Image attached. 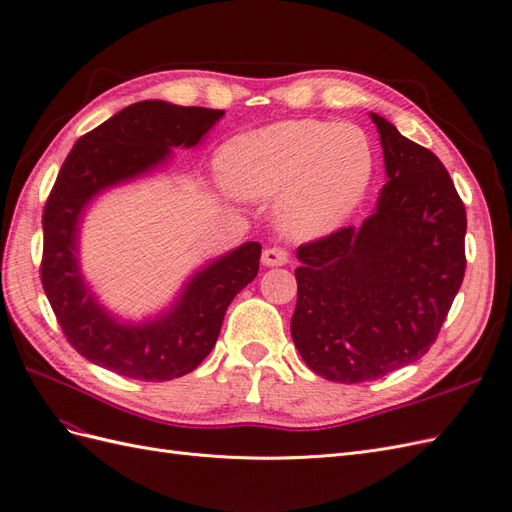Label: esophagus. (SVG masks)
<instances>
[{
	"mask_svg": "<svg viewBox=\"0 0 512 512\" xmlns=\"http://www.w3.org/2000/svg\"><path fill=\"white\" fill-rule=\"evenodd\" d=\"M288 262V254L282 250V247H267L262 252V265L265 267H282Z\"/></svg>",
	"mask_w": 512,
	"mask_h": 512,
	"instance_id": "esophagus-1",
	"label": "esophagus"
}]
</instances>
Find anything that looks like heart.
Listing matches in <instances>:
<instances>
[{
	"label": "heart",
	"instance_id": "heart-1",
	"mask_svg": "<svg viewBox=\"0 0 512 512\" xmlns=\"http://www.w3.org/2000/svg\"><path fill=\"white\" fill-rule=\"evenodd\" d=\"M222 188L241 200H275V224L292 241L331 235L365 198L376 168L369 136L352 123L280 121L228 141L215 158Z\"/></svg>",
	"mask_w": 512,
	"mask_h": 512
}]
</instances>
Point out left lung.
Returning <instances> with one entry per match:
<instances>
[{
	"mask_svg": "<svg viewBox=\"0 0 512 512\" xmlns=\"http://www.w3.org/2000/svg\"><path fill=\"white\" fill-rule=\"evenodd\" d=\"M386 183L374 213L297 258L292 342L318 376L356 384L410 365L436 342L466 273V207L444 164L369 113Z\"/></svg>",
	"mask_w": 512,
	"mask_h": 512,
	"instance_id": "8db88e82",
	"label": "left lung"
}]
</instances>
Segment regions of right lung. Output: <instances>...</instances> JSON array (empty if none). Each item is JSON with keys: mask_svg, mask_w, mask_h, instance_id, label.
Segmentation results:
<instances>
[{"mask_svg": "<svg viewBox=\"0 0 512 512\" xmlns=\"http://www.w3.org/2000/svg\"><path fill=\"white\" fill-rule=\"evenodd\" d=\"M224 117L203 106L143 100L81 136L44 205L42 288L61 331L87 361L119 376L162 382L190 374L213 350L230 301L258 275L260 243L247 241L194 271L164 312L141 322L111 314L81 271L87 207L117 185L151 175L192 149Z\"/></svg>", "mask_w": 512, "mask_h": 512, "instance_id": "1", "label": "right lung"}]
</instances>
